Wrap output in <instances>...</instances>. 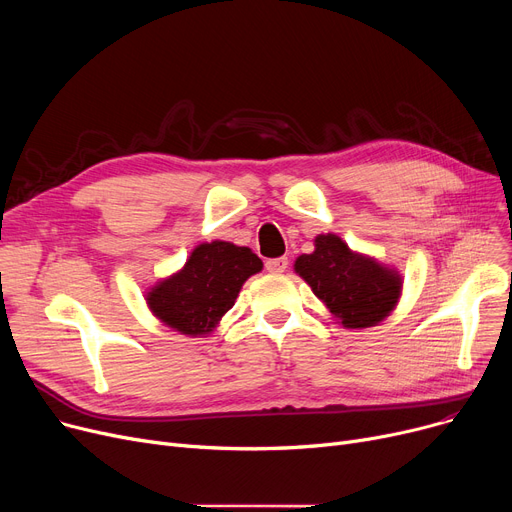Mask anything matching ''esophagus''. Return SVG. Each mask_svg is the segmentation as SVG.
Returning <instances> with one entry per match:
<instances>
[{
    "label": "esophagus",
    "instance_id": "1",
    "mask_svg": "<svg viewBox=\"0 0 512 512\" xmlns=\"http://www.w3.org/2000/svg\"><path fill=\"white\" fill-rule=\"evenodd\" d=\"M265 270L272 274H282L288 270V257H276V259H267L265 261Z\"/></svg>",
    "mask_w": 512,
    "mask_h": 512
}]
</instances>
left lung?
Returning <instances> with one entry per match:
<instances>
[{"label":"left lung","mask_w":512,"mask_h":512,"mask_svg":"<svg viewBox=\"0 0 512 512\" xmlns=\"http://www.w3.org/2000/svg\"><path fill=\"white\" fill-rule=\"evenodd\" d=\"M297 272L344 328H369L394 309L402 280L371 257L353 253L336 234H319L315 251L294 261Z\"/></svg>","instance_id":"1"}]
</instances>
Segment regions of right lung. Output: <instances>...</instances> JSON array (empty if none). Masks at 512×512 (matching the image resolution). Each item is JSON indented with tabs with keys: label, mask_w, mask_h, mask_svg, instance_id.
Instances as JSON below:
<instances>
[{
	"label": "right lung",
	"mask_w": 512,
	"mask_h": 512,
	"mask_svg": "<svg viewBox=\"0 0 512 512\" xmlns=\"http://www.w3.org/2000/svg\"><path fill=\"white\" fill-rule=\"evenodd\" d=\"M261 267V259L247 247L224 240L203 242L178 274L147 292V305L176 332L203 336L220 324L242 284L261 272Z\"/></svg>",
	"instance_id": "right-lung-1"
}]
</instances>
